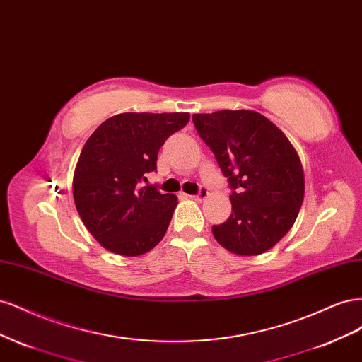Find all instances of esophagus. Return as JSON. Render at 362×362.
<instances>
[{
  "mask_svg": "<svg viewBox=\"0 0 362 362\" xmlns=\"http://www.w3.org/2000/svg\"><path fill=\"white\" fill-rule=\"evenodd\" d=\"M208 196H210V192H208V189H206V187H204V185H201L198 194L190 196V198H193V199H196V201H204V199H206V198H208Z\"/></svg>",
  "mask_w": 362,
  "mask_h": 362,
  "instance_id": "34e87169",
  "label": "esophagus"
}]
</instances>
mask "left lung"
Returning a JSON list of instances; mask_svg holds the SVG:
<instances>
[{
	"label": "left lung",
	"mask_w": 362,
	"mask_h": 362,
	"mask_svg": "<svg viewBox=\"0 0 362 362\" xmlns=\"http://www.w3.org/2000/svg\"><path fill=\"white\" fill-rule=\"evenodd\" d=\"M231 189L233 213L213 225L214 238L237 255H259L293 226L303 202L300 160L286 134L250 110L193 115Z\"/></svg>",
	"instance_id": "left-lung-1"
}]
</instances>
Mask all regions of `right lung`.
I'll return each mask as SVG.
<instances>
[{
    "instance_id": "right-lung-1",
    "label": "right lung",
    "mask_w": 362,
    "mask_h": 362,
    "mask_svg": "<svg viewBox=\"0 0 362 362\" xmlns=\"http://www.w3.org/2000/svg\"><path fill=\"white\" fill-rule=\"evenodd\" d=\"M189 113H122L86 141L74 173L76 211L105 249L136 257L168 231L177 196L144 185L158 151L189 122Z\"/></svg>"
}]
</instances>
